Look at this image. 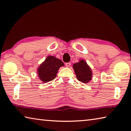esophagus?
<instances>
[{"instance_id": "1", "label": "esophagus", "mask_w": 131, "mask_h": 131, "mask_svg": "<svg viewBox=\"0 0 131 131\" xmlns=\"http://www.w3.org/2000/svg\"><path fill=\"white\" fill-rule=\"evenodd\" d=\"M70 65H71V63L70 62H67V63H65V65H66V67H69Z\"/></svg>"}]
</instances>
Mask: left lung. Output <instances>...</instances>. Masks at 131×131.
I'll list each match as a JSON object with an SVG mask.
<instances>
[{"mask_svg": "<svg viewBox=\"0 0 131 131\" xmlns=\"http://www.w3.org/2000/svg\"><path fill=\"white\" fill-rule=\"evenodd\" d=\"M73 68L79 81L87 83L92 79V72L86 62L81 59L79 62L74 63Z\"/></svg>", "mask_w": 131, "mask_h": 131, "instance_id": "obj_1", "label": "left lung"}]
</instances>
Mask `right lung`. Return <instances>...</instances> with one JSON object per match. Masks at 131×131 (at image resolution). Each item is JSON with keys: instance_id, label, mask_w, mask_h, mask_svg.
<instances>
[{"instance_id": "1", "label": "right lung", "mask_w": 131, "mask_h": 131, "mask_svg": "<svg viewBox=\"0 0 131 131\" xmlns=\"http://www.w3.org/2000/svg\"><path fill=\"white\" fill-rule=\"evenodd\" d=\"M64 66L63 62L54 56H48L45 61L37 69L40 80L43 83H47L54 80L57 76L59 68Z\"/></svg>"}]
</instances>
